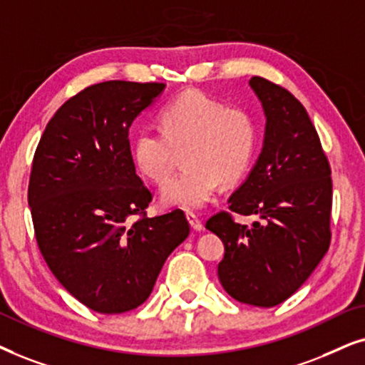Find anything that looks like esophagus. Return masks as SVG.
<instances>
[{"label":"esophagus","instance_id":"esophagus-1","mask_svg":"<svg viewBox=\"0 0 365 365\" xmlns=\"http://www.w3.org/2000/svg\"><path fill=\"white\" fill-rule=\"evenodd\" d=\"M187 220H188V223H190V227H192L195 232H200L202 228H203L202 220H200V218H198L193 212H187Z\"/></svg>","mask_w":365,"mask_h":365}]
</instances>
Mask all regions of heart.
Segmentation results:
<instances>
[{"label": "heart", "instance_id": "b5f03b06", "mask_svg": "<svg viewBox=\"0 0 365 365\" xmlns=\"http://www.w3.org/2000/svg\"><path fill=\"white\" fill-rule=\"evenodd\" d=\"M158 125L135 135L132 158L145 178L162 185L173 172L175 150L185 148L182 160L187 168L163 187L165 205L200 208L213 197L218 182L233 185L249 172L257 126L245 110L187 91L160 110Z\"/></svg>", "mask_w": 365, "mask_h": 365}]
</instances>
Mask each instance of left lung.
<instances>
[{
	"label": "left lung",
	"instance_id": "1",
	"mask_svg": "<svg viewBox=\"0 0 365 365\" xmlns=\"http://www.w3.org/2000/svg\"><path fill=\"white\" fill-rule=\"evenodd\" d=\"M249 83L267 118L264 148L228 198V210L261 222L247 227L230 212H218L205 227L225 245L218 279L227 294L242 304L274 307L297 292L329 250L332 178L304 105L262 76Z\"/></svg>",
	"mask_w": 365,
	"mask_h": 365
}]
</instances>
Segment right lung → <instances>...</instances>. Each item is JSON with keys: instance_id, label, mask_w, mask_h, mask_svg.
Here are the masks:
<instances>
[{"instance_id": "add662e5", "label": "right lung", "mask_w": 365, "mask_h": 365, "mask_svg": "<svg viewBox=\"0 0 365 365\" xmlns=\"http://www.w3.org/2000/svg\"><path fill=\"white\" fill-rule=\"evenodd\" d=\"M165 83L103 81L65 101L33 157L28 203L43 259L86 307L123 314L152 294L190 233L185 213L150 218L128 130ZM137 216V219H133Z\"/></svg>"}]
</instances>
